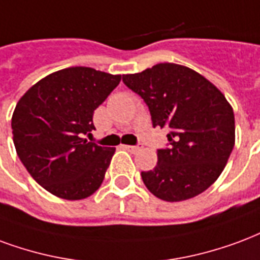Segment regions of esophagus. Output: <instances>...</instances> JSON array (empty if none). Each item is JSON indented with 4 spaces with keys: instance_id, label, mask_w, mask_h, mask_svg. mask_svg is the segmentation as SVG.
I'll return each mask as SVG.
<instances>
[{
    "instance_id": "obj_1",
    "label": "esophagus",
    "mask_w": 260,
    "mask_h": 260,
    "mask_svg": "<svg viewBox=\"0 0 260 260\" xmlns=\"http://www.w3.org/2000/svg\"><path fill=\"white\" fill-rule=\"evenodd\" d=\"M124 149H126V150H128V151H132V153H136V151H139V150L142 149V147H140V146H129V145H126V146H124Z\"/></svg>"
}]
</instances>
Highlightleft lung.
<instances>
[{
  "instance_id": "1",
  "label": "left lung",
  "mask_w": 260,
  "mask_h": 260,
  "mask_svg": "<svg viewBox=\"0 0 260 260\" xmlns=\"http://www.w3.org/2000/svg\"><path fill=\"white\" fill-rule=\"evenodd\" d=\"M122 81L149 106L153 126L168 128L169 149L157 151L142 179L155 197L193 199L220 176L236 142L232 105L212 82L190 67L158 63Z\"/></svg>"
}]
</instances>
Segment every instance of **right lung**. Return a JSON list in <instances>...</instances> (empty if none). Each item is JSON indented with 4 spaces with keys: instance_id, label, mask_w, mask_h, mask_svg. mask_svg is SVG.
Returning a JSON list of instances; mask_svg holds the SVG:
<instances>
[{
    "instance_id": "right-lung-1",
    "label": "right lung",
    "mask_w": 260,
    "mask_h": 260,
    "mask_svg": "<svg viewBox=\"0 0 260 260\" xmlns=\"http://www.w3.org/2000/svg\"><path fill=\"white\" fill-rule=\"evenodd\" d=\"M121 81L91 67H67L34 84L19 99L12 134L32 179L59 199L82 200L101 187L115 147L84 138L95 129L93 111Z\"/></svg>"
}]
</instances>
